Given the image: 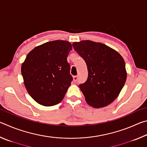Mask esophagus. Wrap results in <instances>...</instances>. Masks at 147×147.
Returning a JSON list of instances; mask_svg holds the SVG:
<instances>
[{
    "label": "esophagus",
    "instance_id": "obj_1",
    "mask_svg": "<svg viewBox=\"0 0 147 147\" xmlns=\"http://www.w3.org/2000/svg\"><path fill=\"white\" fill-rule=\"evenodd\" d=\"M78 76H73V80L75 82H77V80H78Z\"/></svg>",
    "mask_w": 147,
    "mask_h": 147
}]
</instances>
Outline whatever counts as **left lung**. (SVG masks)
Masks as SVG:
<instances>
[{
	"mask_svg": "<svg viewBox=\"0 0 147 147\" xmlns=\"http://www.w3.org/2000/svg\"><path fill=\"white\" fill-rule=\"evenodd\" d=\"M85 60L88 77L79 88L89 105L102 108L115 100L126 80L125 63L120 54L106 45L85 40L73 43Z\"/></svg>",
	"mask_w": 147,
	"mask_h": 147,
	"instance_id": "8db88e82",
	"label": "left lung"
}]
</instances>
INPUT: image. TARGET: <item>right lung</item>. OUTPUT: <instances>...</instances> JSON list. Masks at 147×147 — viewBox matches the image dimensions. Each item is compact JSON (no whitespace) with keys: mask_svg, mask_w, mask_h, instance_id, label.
I'll list each match as a JSON object with an SVG mask.
<instances>
[{"mask_svg":"<svg viewBox=\"0 0 147 147\" xmlns=\"http://www.w3.org/2000/svg\"><path fill=\"white\" fill-rule=\"evenodd\" d=\"M70 42L56 40L38 46L28 54L21 74L27 91L38 104L52 106L63 100L73 78L67 56Z\"/></svg>","mask_w":147,"mask_h":147,"instance_id":"obj_1","label":"right lung"}]
</instances>
